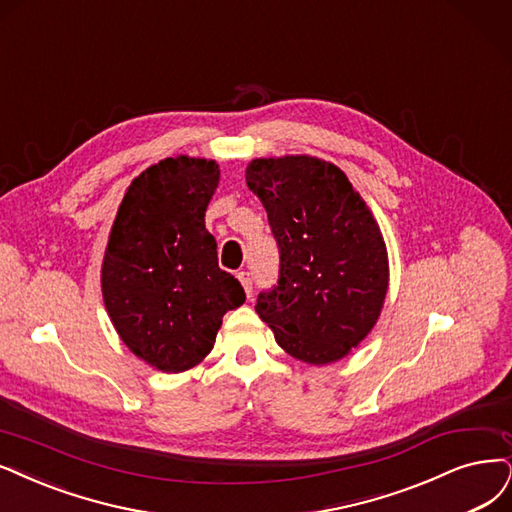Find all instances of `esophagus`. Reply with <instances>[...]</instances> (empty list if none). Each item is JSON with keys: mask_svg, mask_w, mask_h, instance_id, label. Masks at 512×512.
Returning <instances> with one entry per match:
<instances>
[{"mask_svg": "<svg viewBox=\"0 0 512 512\" xmlns=\"http://www.w3.org/2000/svg\"><path fill=\"white\" fill-rule=\"evenodd\" d=\"M238 280H240V285L244 287L246 297H251L253 295V278H251V274L249 272H238Z\"/></svg>", "mask_w": 512, "mask_h": 512, "instance_id": "obj_1", "label": "esophagus"}]
</instances>
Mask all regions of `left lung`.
Masks as SVG:
<instances>
[{"label": "left lung", "instance_id": "obj_1", "mask_svg": "<svg viewBox=\"0 0 512 512\" xmlns=\"http://www.w3.org/2000/svg\"><path fill=\"white\" fill-rule=\"evenodd\" d=\"M246 185L280 253L278 285L257 297L259 318L299 361H339L375 327L388 293L380 225L344 170L312 156L257 158Z\"/></svg>", "mask_w": 512, "mask_h": 512}]
</instances>
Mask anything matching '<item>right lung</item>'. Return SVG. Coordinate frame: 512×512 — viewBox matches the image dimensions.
I'll use <instances>...</instances> for the list:
<instances>
[{
	"label": "right lung",
	"mask_w": 512,
	"mask_h": 512,
	"mask_svg": "<svg viewBox=\"0 0 512 512\" xmlns=\"http://www.w3.org/2000/svg\"><path fill=\"white\" fill-rule=\"evenodd\" d=\"M217 185L215 160L164 158L132 179L109 232L101 268L107 314L130 352L164 373L202 363L223 314L246 299L219 268L204 225Z\"/></svg>",
	"instance_id": "obj_1"
}]
</instances>
